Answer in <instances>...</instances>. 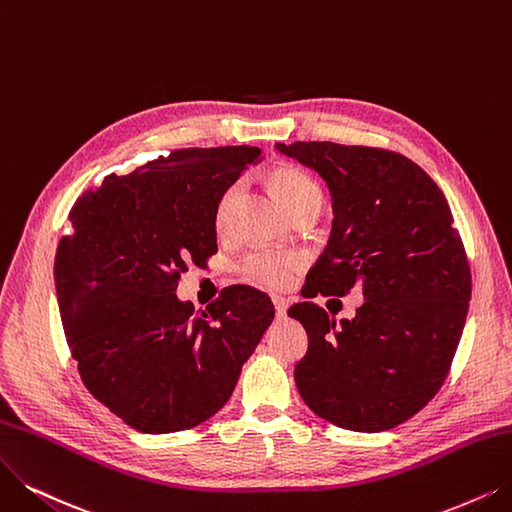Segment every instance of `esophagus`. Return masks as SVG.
Instances as JSON below:
<instances>
[{
  "label": "esophagus",
  "instance_id": "34e87169",
  "mask_svg": "<svg viewBox=\"0 0 512 512\" xmlns=\"http://www.w3.org/2000/svg\"><path fill=\"white\" fill-rule=\"evenodd\" d=\"M273 304H275L277 319H283L285 313H288V300L281 298V296H273Z\"/></svg>",
  "mask_w": 512,
  "mask_h": 512
}]
</instances>
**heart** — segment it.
<instances>
[{
    "mask_svg": "<svg viewBox=\"0 0 512 512\" xmlns=\"http://www.w3.org/2000/svg\"><path fill=\"white\" fill-rule=\"evenodd\" d=\"M271 187L277 193L283 208L290 214L302 206H319L321 203V189L317 182L292 166H279L269 174ZM241 185L233 182L231 187L224 189L216 203V227L222 229L229 220L233 203L239 195ZM239 275L258 288L264 290H281L288 285L296 271L300 269V258L294 254H285L277 250H256L248 256H243L239 262Z\"/></svg>",
    "mask_w": 512,
    "mask_h": 512,
    "instance_id": "heart-1",
    "label": "heart"
}]
</instances>
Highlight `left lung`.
<instances>
[{
    "mask_svg": "<svg viewBox=\"0 0 512 512\" xmlns=\"http://www.w3.org/2000/svg\"><path fill=\"white\" fill-rule=\"evenodd\" d=\"M275 149L315 170L332 195V235L302 296L357 285L365 298L340 325L311 300L290 306L309 334L298 393L346 431H388L437 395L464 330L470 269L454 216L435 180L399 153L336 142Z\"/></svg>",
    "mask_w": 512,
    "mask_h": 512,
    "instance_id": "8db88e82",
    "label": "left lung"
}]
</instances>
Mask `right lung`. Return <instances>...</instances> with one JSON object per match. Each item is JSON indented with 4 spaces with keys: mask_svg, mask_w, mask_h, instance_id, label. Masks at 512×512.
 <instances>
[{
    "mask_svg": "<svg viewBox=\"0 0 512 512\" xmlns=\"http://www.w3.org/2000/svg\"><path fill=\"white\" fill-rule=\"evenodd\" d=\"M258 147L180 149L107 176L71 210L54 281L88 391L140 433L187 431L229 401L275 317L271 298L231 285L206 311L174 294L218 252L216 203Z\"/></svg>",
    "mask_w": 512,
    "mask_h": 512,
    "instance_id": "obj_1",
    "label": "right lung"
}]
</instances>
